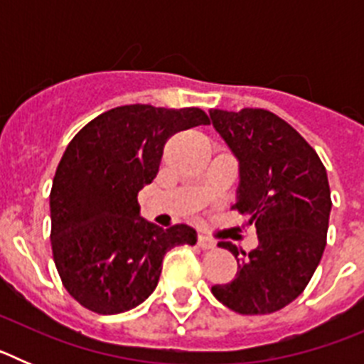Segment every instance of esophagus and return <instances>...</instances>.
<instances>
[{
  "instance_id": "obj_1",
  "label": "esophagus",
  "mask_w": 364,
  "mask_h": 364,
  "mask_svg": "<svg viewBox=\"0 0 364 364\" xmlns=\"http://www.w3.org/2000/svg\"><path fill=\"white\" fill-rule=\"evenodd\" d=\"M197 244H198V247H202V250H213L215 247V240L208 239L205 235H198Z\"/></svg>"
}]
</instances>
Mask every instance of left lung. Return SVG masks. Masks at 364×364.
Returning <instances> with one entry per match:
<instances>
[{
    "label": "left lung",
    "instance_id": "1",
    "mask_svg": "<svg viewBox=\"0 0 364 364\" xmlns=\"http://www.w3.org/2000/svg\"><path fill=\"white\" fill-rule=\"evenodd\" d=\"M210 117L239 159L233 210L250 215L259 239L250 253L218 242L233 253L239 269L211 294L237 314H273L304 291L323 257L332 210L326 169L314 147L266 109H211Z\"/></svg>",
    "mask_w": 364,
    "mask_h": 364
}]
</instances>
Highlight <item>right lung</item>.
Wrapping results in <instances>:
<instances>
[{
  "label": "right lung",
  "mask_w": 364,
  "mask_h": 364,
  "mask_svg": "<svg viewBox=\"0 0 364 364\" xmlns=\"http://www.w3.org/2000/svg\"><path fill=\"white\" fill-rule=\"evenodd\" d=\"M202 109L122 105L78 131L50 189V244L70 297L102 315L146 301L171 247L197 242L188 224L162 230L140 217L138 191L159 173L164 146L178 131L208 125Z\"/></svg>",
  "instance_id": "add662e5"
}]
</instances>
